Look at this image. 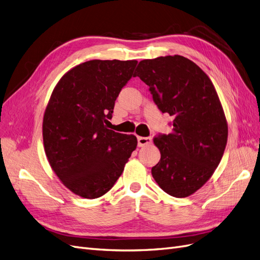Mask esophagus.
Here are the masks:
<instances>
[{"label": "esophagus", "mask_w": 260, "mask_h": 260, "mask_svg": "<svg viewBox=\"0 0 260 260\" xmlns=\"http://www.w3.org/2000/svg\"><path fill=\"white\" fill-rule=\"evenodd\" d=\"M152 143V138L149 137H138V146L142 147Z\"/></svg>", "instance_id": "obj_1"}]
</instances>
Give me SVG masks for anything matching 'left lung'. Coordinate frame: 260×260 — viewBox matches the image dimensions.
Listing matches in <instances>:
<instances>
[{"instance_id": "obj_1", "label": "left lung", "mask_w": 260, "mask_h": 260, "mask_svg": "<svg viewBox=\"0 0 260 260\" xmlns=\"http://www.w3.org/2000/svg\"><path fill=\"white\" fill-rule=\"evenodd\" d=\"M136 76L149 86L161 113L174 117L172 132L154 138L160 160L152 176L167 194L190 196L210 179L226 145L228 123L215 86L180 55L141 60Z\"/></svg>"}]
</instances>
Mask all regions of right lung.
Masks as SVG:
<instances>
[{
  "label": "right lung",
  "mask_w": 260,
  "mask_h": 260,
  "mask_svg": "<svg viewBox=\"0 0 260 260\" xmlns=\"http://www.w3.org/2000/svg\"><path fill=\"white\" fill-rule=\"evenodd\" d=\"M138 64L93 59L72 68L55 86L42 135L50 166L68 190L83 199L107 193L138 145L133 135L108 129L115 101Z\"/></svg>",
  "instance_id": "obj_1"
}]
</instances>
